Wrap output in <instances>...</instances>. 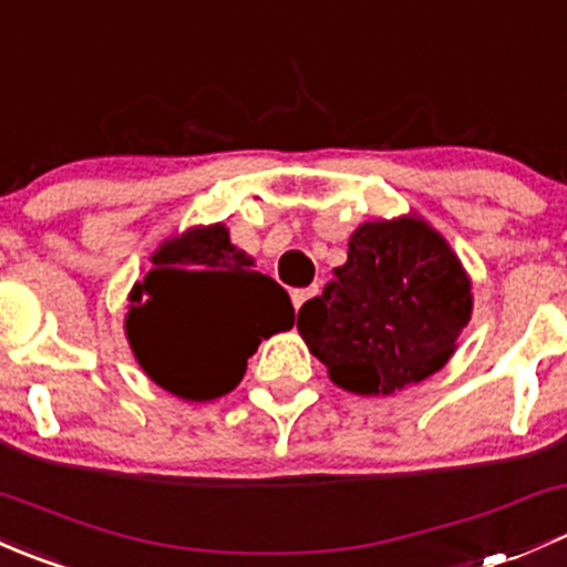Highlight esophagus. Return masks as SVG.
<instances>
[{
	"instance_id": "34e87169",
	"label": "esophagus",
	"mask_w": 567,
	"mask_h": 567,
	"mask_svg": "<svg viewBox=\"0 0 567 567\" xmlns=\"http://www.w3.org/2000/svg\"><path fill=\"white\" fill-rule=\"evenodd\" d=\"M318 293V288H301V290H293V307L296 310H301V307L307 305V301L312 299V296Z\"/></svg>"
}]
</instances>
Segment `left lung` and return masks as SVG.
Wrapping results in <instances>:
<instances>
[{
  "label": "left lung",
  "mask_w": 567,
  "mask_h": 567,
  "mask_svg": "<svg viewBox=\"0 0 567 567\" xmlns=\"http://www.w3.org/2000/svg\"><path fill=\"white\" fill-rule=\"evenodd\" d=\"M468 290L455 251L422 219L364 221L296 326L337 386L392 394L447 364L472 318Z\"/></svg>",
  "instance_id": "obj_1"
}]
</instances>
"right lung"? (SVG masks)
Wrapping results in <instances>:
<instances>
[{
	"label": "right lung",
	"instance_id": "right-lung-1",
	"mask_svg": "<svg viewBox=\"0 0 567 567\" xmlns=\"http://www.w3.org/2000/svg\"><path fill=\"white\" fill-rule=\"evenodd\" d=\"M249 266L225 225L183 233L153 255L125 329L158 386L183 400L221 398L244 379L260 340L293 326L288 290Z\"/></svg>",
	"mask_w": 567,
	"mask_h": 567
}]
</instances>
